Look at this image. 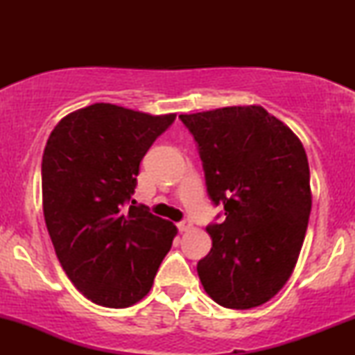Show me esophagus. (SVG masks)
Here are the masks:
<instances>
[{
	"mask_svg": "<svg viewBox=\"0 0 355 355\" xmlns=\"http://www.w3.org/2000/svg\"><path fill=\"white\" fill-rule=\"evenodd\" d=\"M178 227H179V231H181V232H186L189 230H192V221L191 220H184V221L179 223Z\"/></svg>",
	"mask_w": 355,
	"mask_h": 355,
	"instance_id": "34e87169",
	"label": "esophagus"
}]
</instances>
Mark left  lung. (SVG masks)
Segmentation results:
<instances>
[{"instance_id": "8db88e82", "label": "left lung", "mask_w": 355, "mask_h": 355, "mask_svg": "<svg viewBox=\"0 0 355 355\" xmlns=\"http://www.w3.org/2000/svg\"><path fill=\"white\" fill-rule=\"evenodd\" d=\"M179 118L197 140L208 193L226 216L207 227L213 245L198 261V278L223 307H259L288 283L304 244L312 210L304 145L260 105Z\"/></svg>"}]
</instances>
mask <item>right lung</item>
Instances as JSON below:
<instances>
[{
  "instance_id": "right-lung-1",
  "label": "right lung",
  "mask_w": 355,
  "mask_h": 355,
  "mask_svg": "<svg viewBox=\"0 0 355 355\" xmlns=\"http://www.w3.org/2000/svg\"><path fill=\"white\" fill-rule=\"evenodd\" d=\"M176 113L94 103L64 116L42 159L43 215L72 284L94 304L125 309L150 293L178 227L130 205L139 164Z\"/></svg>"
}]
</instances>
